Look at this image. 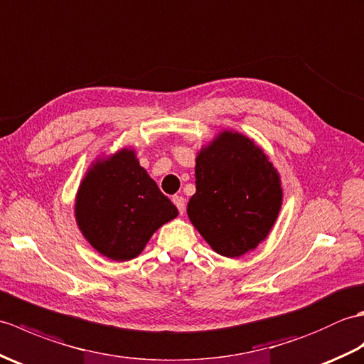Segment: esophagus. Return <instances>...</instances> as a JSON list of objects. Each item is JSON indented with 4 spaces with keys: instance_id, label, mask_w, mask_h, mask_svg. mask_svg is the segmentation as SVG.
Here are the masks:
<instances>
[{
    "instance_id": "1",
    "label": "esophagus",
    "mask_w": 364,
    "mask_h": 364,
    "mask_svg": "<svg viewBox=\"0 0 364 364\" xmlns=\"http://www.w3.org/2000/svg\"><path fill=\"white\" fill-rule=\"evenodd\" d=\"M173 203H174V205L177 208H179L181 215H183L185 213V207H187V204H185V199L182 196H173Z\"/></svg>"
}]
</instances>
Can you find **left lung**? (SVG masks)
<instances>
[{"mask_svg": "<svg viewBox=\"0 0 364 364\" xmlns=\"http://www.w3.org/2000/svg\"><path fill=\"white\" fill-rule=\"evenodd\" d=\"M196 193L187 213L216 254L254 250L277 221L284 188L277 168L258 144L237 131L218 132L196 154Z\"/></svg>", "mask_w": 364, "mask_h": 364, "instance_id": "obj_1", "label": "left lung"}]
</instances>
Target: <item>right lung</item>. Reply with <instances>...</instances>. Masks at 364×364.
Segmentation results:
<instances>
[{"label": "right lung", "instance_id": "1", "mask_svg": "<svg viewBox=\"0 0 364 364\" xmlns=\"http://www.w3.org/2000/svg\"><path fill=\"white\" fill-rule=\"evenodd\" d=\"M177 215L127 146L96 157L75 198L77 229L96 252L114 262L139 257L156 230Z\"/></svg>", "mask_w": 364, "mask_h": 364}]
</instances>
